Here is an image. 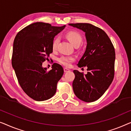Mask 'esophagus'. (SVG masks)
Listing matches in <instances>:
<instances>
[{
	"mask_svg": "<svg viewBox=\"0 0 131 131\" xmlns=\"http://www.w3.org/2000/svg\"><path fill=\"white\" fill-rule=\"evenodd\" d=\"M70 71L69 69H68L67 68H64V72H69Z\"/></svg>",
	"mask_w": 131,
	"mask_h": 131,
	"instance_id": "1",
	"label": "esophagus"
}]
</instances>
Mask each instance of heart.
<instances>
[{
  "label": "heart",
  "instance_id": "heart-1",
  "mask_svg": "<svg viewBox=\"0 0 131 131\" xmlns=\"http://www.w3.org/2000/svg\"><path fill=\"white\" fill-rule=\"evenodd\" d=\"M66 37L71 41V43L75 46H78L82 41V37L80 33L75 31H71L66 34ZM59 38V37H55L52 41V49L53 50H56L58 49ZM75 58L73 56H63L58 58V62L60 64L65 66H69L73 61H75Z\"/></svg>",
  "mask_w": 131,
  "mask_h": 131
}]
</instances>
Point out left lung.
I'll return each mask as SVG.
<instances>
[{
    "label": "left lung",
    "instance_id": "left-lung-1",
    "mask_svg": "<svg viewBox=\"0 0 131 131\" xmlns=\"http://www.w3.org/2000/svg\"><path fill=\"white\" fill-rule=\"evenodd\" d=\"M85 32L87 45L85 53L78 62V67H87L84 74L74 70L72 83L76 96L85 102L100 99L112 84L115 75V50L106 32L88 23L69 24Z\"/></svg>",
    "mask_w": 131,
    "mask_h": 131
}]
</instances>
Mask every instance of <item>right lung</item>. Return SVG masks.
Returning a JSON list of instances; mask_svg holds the SVG:
<instances>
[{"mask_svg":"<svg viewBox=\"0 0 131 131\" xmlns=\"http://www.w3.org/2000/svg\"><path fill=\"white\" fill-rule=\"evenodd\" d=\"M65 27L38 22L21 29L15 38L12 65L22 89L33 100H46L56 93L63 68L54 63L52 69L47 71L42 64L53 52L54 36Z\"/></svg>","mask_w":131,"mask_h":131,"instance_id":"add662e5","label":"right lung"}]
</instances>
